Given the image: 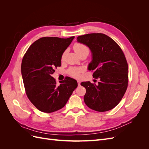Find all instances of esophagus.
I'll list each match as a JSON object with an SVG mask.
<instances>
[{
  "mask_svg": "<svg viewBox=\"0 0 149 149\" xmlns=\"http://www.w3.org/2000/svg\"><path fill=\"white\" fill-rule=\"evenodd\" d=\"M77 82H78V86H80V84H81V82H80V81H77Z\"/></svg>",
  "mask_w": 149,
  "mask_h": 149,
  "instance_id": "obj_1",
  "label": "esophagus"
}]
</instances>
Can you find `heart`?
Masks as SVG:
<instances>
[{"mask_svg": "<svg viewBox=\"0 0 149 149\" xmlns=\"http://www.w3.org/2000/svg\"><path fill=\"white\" fill-rule=\"evenodd\" d=\"M74 50L75 52L78 54L79 56H81L82 55H88L89 53V48L85 45L81 43H76L74 46H73ZM66 54V52H65L63 53L62 54L61 56V60H64L65 56ZM83 71V69L82 68L80 67H71L68 70V74L71 76L72 77L78 78L79 77L80 73Z\"/></svg>", "mask_w": 149, "mask_h": 149, "instance_id": "heart-1", "label": "heart"}]
</instances>
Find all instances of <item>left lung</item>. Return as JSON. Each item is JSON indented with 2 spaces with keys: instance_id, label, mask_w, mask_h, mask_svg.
I'll list each match as a JSON object with an SVG mask.
<instances>
[{
  "instance_id": "8db88e82",
  "label": "left lung",
  "mask_w": 149,
  "mask_h": 149,
  "mask_svg": "<svg viewBox=\"0 0 149 149\" xmlns=\"http://www.w3.org/2000/svg\"><path fill=\"white\" fill-rule=\"evenodd\" d=\"M77 41L91 49L93 60L88 69L94 71L93 78L100 79L97 85L89 81L81 83L86 90L85 104L98 112L112 109L121 101L128 86V65L123 50L103 33L79 36Z\"/></svg>"
}]
</instances>
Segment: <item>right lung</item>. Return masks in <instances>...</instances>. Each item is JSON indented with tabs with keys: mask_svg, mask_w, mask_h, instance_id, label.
Returning a JSON list of instances; mask_svg holds the SVG:
<instances>
[{
	"mask_svg": "<svg viewBox=\"0 0 149 149\" xmlns=\"http://www.w3.org/2000/svg\"><path fill=\"white\" fill-rule=\"evenodd\" d=\"M74 38L42 37L31 44L24 56L21 71L26 94L40 111L50 113L61 109L78 86L70 77L58 85L52 76Z\"/></svg>",
	"mask_w": 149,
	"mask_h": 149,
	"instance_id": "right-lung-1",
	"label": "right lung"
}]
</instances>
